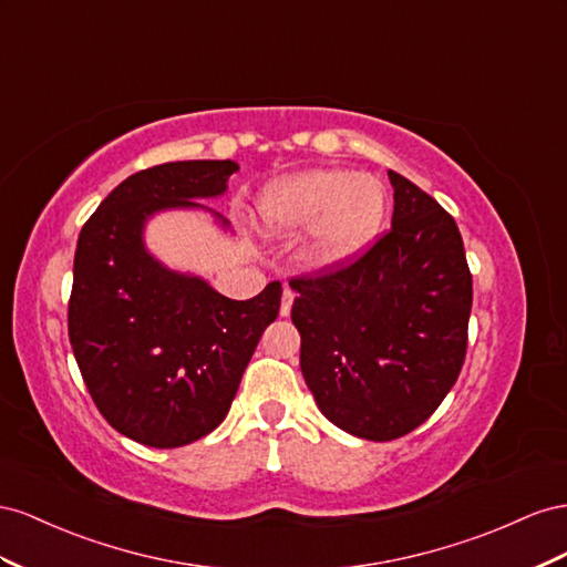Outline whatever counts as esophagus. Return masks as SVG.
<instances>
[{
  "label": "esophagus",
  "instance_id": "34e87169",
  "mask_svg": "<svg viewBox=\"0 0 567 567\" xmlns=\"http://www.w3.org/2000/svg\"><path fill=\"white\" fill-rule=\"evenodd\" d=\"M292 303H295V292L289 287H285L282 292V306H280V316H289V311H292Z\"/></svg>",
  "mask_w": 567,
  "mask_h": 567
}]
</instances>
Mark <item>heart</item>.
Here are the masks:
<instances>
[{
    "instance_id": "1",
    "label": "heart",
    "mask_w": 567,
    "mask_h": 567,
    "mask_svg": "<svg viewBox=\"0 0 567 567\" xmlns=\"http://www.w3.org/2000/svg\"><path fill=\"white\" fill-rule=\"evenodd\" d=\"M256 214L275 235L313 228L311 256L318 264H339L365 249L380 233L386 192L368 173L316 168L272 181L258 197Z\"/></svg>"
}]
</instances>
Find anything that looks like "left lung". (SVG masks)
Segmentation results:
<instances>
[{
  "instance_id": "left-lung-1",
  "label": "left lung",
  "mask_w": 567,
  "mask_h": 567,
  "mask_svg": "<svg viewBox=\"0 0 567 567\" xmlns=\"http://www.w3.org/2000/svg\"><path fill=\"white\" fill-rule=\"evenodd\" d=\"M392 228L361 256L289 280L301 373L330 423L370 442L413 432L456 384L473 275L456 220L390 171Z\"/></svg>"
}]
</instances>
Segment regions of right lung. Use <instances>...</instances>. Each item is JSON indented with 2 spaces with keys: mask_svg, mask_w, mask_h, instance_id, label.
I'll return each mask as SVG.
<instances>
[{
  "mask_svg": "<svg viewBox=\"0 0 567 567\" xmlns=\"http://www.w3.org/2000/svg\"><path fill=\"white\" fill-rule=\"evenodd\" d=\"M235 161H175L123 181L78 237L69 339L94 406L131 440L175 449L228 415L241 373L280 313L282 285L235 301L161 266L142 245L161 208L218 197Z\"/></svg>",
  "mask_w": 567,
  "mask_h": 567,
  "instance_id": "obj_1",
  "label": "right lung"
}]
</instances>
